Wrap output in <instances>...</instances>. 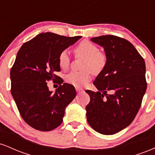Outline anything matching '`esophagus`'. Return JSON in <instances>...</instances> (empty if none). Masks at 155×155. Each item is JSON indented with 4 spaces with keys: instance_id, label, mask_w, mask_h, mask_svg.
<instances>
[{
    "instance_id": "34e87169",
    "label": "esophagus",
    "mask_w": 155,
    "mask_h": 155,
    "mask_svg": "<svg viewBox=\"0 0 155 155\" xmlns=\"http://www.w3.org/2000/svg\"><path fill=\"white\" fill-rule=\"evenodd\" d=\"M76 92H78V93H80V92H84V90H81V89L78 88V87H76Z\"/></svg>"
}]
</instances>
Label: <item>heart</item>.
Masks as SVG:
<instances>
[{
	"label": "heart",
	"mask_w": 155,
	"mask_h": 155,
	"mask_svg": "<svg viewBox=\"0 0 155 155\" xmlns=\"http://www.w3.org/2000/svg\"><path fill=\"white\" fill-rule=\"evenodd\" d=\"M76 54L79 57L84 58L81 68L79 72L71 71L65 77L67 83L75 87H81L86 84L91 79V71L98 72L104 68L106 64V56L104 53L99 51L97 46L88 41H83L75 48ZM58 63L60 68L65 70L70 63L68 52L64 50L58 58Z\"/></svg>",
	"instance_id": "heart-1"
}]
</instances>
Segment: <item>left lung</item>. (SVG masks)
Returning <instances> with one entry per match:
<instances>
[{
  "mask_svg": "<svg viewBox=\"0 0 155 155\" xmlns=\"http://www.w3.org/2000/svg\"><path fill=\"white\" fill-rule=\"evenodd\" d=\"M91 41L104 49L106 64L93 82L98 91L86 90L87 120L97 133L113 135L130 125L140 107L147 86L145 62L126 39L106 35Z\"/></svg>",
  "mask_w": 155,
  "mask_h": 155,
  "instance_id": "1",
  "label": "left lung"
}]
</instances>
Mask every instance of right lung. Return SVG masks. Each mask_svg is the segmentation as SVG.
I'll use <instances>...</instances> for the list:
<instances>
[{
    "label": "right lung",
    "instance_id": "1",
    "mask_svg": "<svg viewBox=\"0 0 155 155\" xmlns=\"http://www.w3.org/2000/svg\"><path fill=\"white\" fill-rule=\"evenodd\" d=\"M81 38L47 32L37 35L19 49L11 69V92L21 117L34 129L50 131L58 127L63 122L65 108L76 97L71 84H62L63 81L59 79V87L53 93L46 81L60 78L54 74L60 71V54Z\"/></svg>",
    "mask_w": 155,
    "mask_h": 155
}]
</instances>
